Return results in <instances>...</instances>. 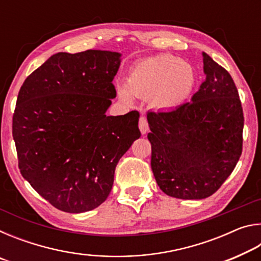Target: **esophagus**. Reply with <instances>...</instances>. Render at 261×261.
I'll list each match as a JSON object with an SVG mask.
<instances>
[{
  "instance_id": "obj_1",
  "label": "esophagus",
  "mask_w": 261,
  "mask_h": 261,
  "mask_svg": "<svg viewBox=\"0 0 261 261\" xmlns=\"http://www.w3.org/2000/svg\"><path fill=\"white\" fill-rule=\"evenodd\" d=\"M139 130L143 135H145L148 131V123H147L146 117L141 116L139 118Z\"/></svg>"
}]
</instances>
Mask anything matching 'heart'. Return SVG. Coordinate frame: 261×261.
Returning <instances> with one entry per match:
<instances>
[{
  "label": "heart",
  "instance_id": "heart-1",
  "mask_svg": "<svg viewBox=\"0 0 261 261\" xmlns=\"http://www.w3.org/2000/svg\"><path fill=\"white\" fill-rule=\"evenodd\" d=\"M197 74L191 65L169 54L141 60L132 67L127 85L122 84L117 92L125 103L135 96L151 98L153 105L162 109H174L187 101L196 87Z\"/></svg>",
  "mask_w": 261,
  "mask_h": 261
}]
</instances>
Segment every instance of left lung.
Masks as SVG:
<instances>
[{
    "label": "left lung",
    "mask_w": 261,
    "mask_h": 261,
    "mask_svg": "<svg viewBox=\"0 0 261 261\" xmlns=\"http://www.w3.org/2000/svg\"><path fill=\"white\" fill-rule=\"evenodd\" d=\"M206 79L191 102L148 112L151 167L159 187L178 199H204L235 169L243 148L242 103L226 69L202 53Z\"/></svg>",
    "instance_id": "obj_1"
}]
</instances>
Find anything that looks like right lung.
Returning a JSON list of instances; mask_svg holds the SVG:
<instances>
[{
  "mask_svg": "<svg viewBox=\"0 0 261 261\" xmlns=\"http://www.w3.org/2000/svg\"><path fill=\"white\" fill-rule=\"evenodd\" d=\"M120 64L116 51L57 53L20 87L12 117L20 174L57 210L102 204L118 161L140 137L137 110L106 115Z\"/></svg>",
  "mask_w": 261,
  "mask_h": 261,
  "instance_id": "1",
  "label": "right lung"
}]
</instances>
